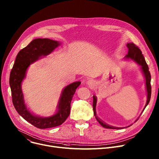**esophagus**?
<instances>
[{
  "instance_id": "obj_1",
  "label": "esophagus",
  "mask_w": 159,
  "mask_h": 159,
  "mask_svg": "<svg viewBox=\"0 0 159 159\" xmlns=\"http://www.w3.org/2000/svg\"><path fill=\"white\" fill-rule=\"evenodd\" d=\"M88 85H89V86H92L93 84V81L91 80H89L88 81Z\"/></svg>"
}]
</instances>
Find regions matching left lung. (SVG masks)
Returning <instances> with one entry per match:
<instances>
[{"label": "left lung", "instance_id": "left-lung-1", "mask_svg": "<svg viewBox=\"0 0 159 159\" xmlns=\"http://www.w3.org/2000/svg\"><path fill=\"white\" fill-rule=\"evenodd\" d=\"M126 47H127L129 48V52H128V54L125 56V59H131V60L134 61V62H135L137 64L140 65L141 70L143 75H144V77L145 79L146 89V92H147V100H146L145 106L143 109V111H144V109L146 108V107L148 105V104L150 102V98H151V93H152V88H151V84H150L151 75H150V73L149 71V68L146 64V62L145 61V59H144L143 54H142L141 50L138 47H137L133 43H128L127 44H126ZM97 102V98L95 96H93V107L94 115L95 116V118H96L97 120L98 121V122L103 126V127L106 128V129H124V128H127V127H129V126H130L132 125V124L128 126H126V127L121 128V127H114V126H109L107 124H105L102 121H101V120H100V118H98L97 116V112H96ZM143 111H142V112H143ZM137 120H135V121Z\"/></svg>", "mask_w": 159, "mask_h": 159}]
</instances>
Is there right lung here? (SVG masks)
<instances>
[{
	"label": "right lung",
	"mask_w": 159,
	"mask_h": 159,
	"mask_svg": "<svg viewBox=\"0 0 159 159\" xmlns=\"http://www.w3.org/2000/svg\"><path fill=\"white\" fill-rule=\"evenodd\" d=\"M61 45L59 41L48 38L33 39L16 56L15 64L11 71L9 85L14 107L18 113L38 129L55 127L64 123L70 115V104L80 81L68 84L61 92L56 112L49 117H40L31 113L27 109L22 90V83L26 77L28 68L33 63L47 56Z\"/></svg>",
	"instance_id": "add662e5"
}]
</instances>
